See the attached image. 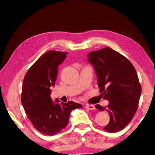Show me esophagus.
<instances>
[{
    "label": "esophagus",
    "instance_id": "1",
    "mask_svg": "<svg viewBox=\"0 0 155 155\" xmlns=\"http://www.w3.org/2000/svg\"><path fill=\"white\" fill-rule=\"evenodd\" d=\"M85 108L88 110H94L95 109V107H94V105H92V104H87L85 106Z\"/></svg>",
    "mask_w": 155,
    "mask_h": 155
}]
</instances>
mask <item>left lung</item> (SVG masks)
<instances>
[{
  "instance_id": "obj_1",
  "label": "left lung",
  "mask_w": 155,
  "mask_h": 155,
  "mask_svg": "<svg viewBox=\"0 0 155 155\" xmlns=\"http://www.w3.org/2000/svg\"><path fill=\"white\" fill-rule=\"evenodd\" d=\"M88 61L94 68L100 92L109 104L96 109L106 110L110 116L104 130L116 133L129 124L138 109L141 87L135 68L119 52L107 47L88 54Z\"/></svg>"
}]
</instances>
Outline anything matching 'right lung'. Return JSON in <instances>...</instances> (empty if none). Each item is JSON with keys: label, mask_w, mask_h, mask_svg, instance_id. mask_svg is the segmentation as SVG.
<instances>
[{"label": "right lung", "mask_w": 155, "mask_h": 155, "mask_svg": "<svg viewBox=\"0 0 155 155\" xmlns=\"http://www.w3.org/2000/svg\"><path fill=\"white\" fill-rule=\"evenodd\" d=\"M66 52L49 51L31 65L23 81L21 102L33 127L45 135H54L67 127L73 109L81 104L61 103L51 98V87L54 85L59 65L66 57Z\"/></svg>", "instance_id": "add662e5"}]
</instances>
